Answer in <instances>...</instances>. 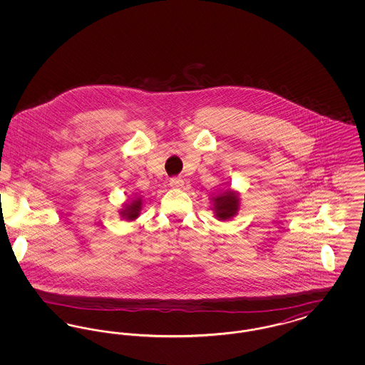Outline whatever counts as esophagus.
<instances>
[{
	"instance_id": "esophagus-1",
	"label": "esophagus",
	"mask_w": 365,
	"mask_h": 365,
	"mask_svg": "<svg viewBox=\"0 0 365 365\" xmlns=\"http://www.w3.org/2000/svg\"><path fill=\"white\" fill-rule=\"evenodd\" d=\"M183 185H185V182L180 176H174L170 179V186L174 189H180V187H183Z\"/></svg>"
}]
</instances>
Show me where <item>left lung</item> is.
<instances>
[{"instance_id": "obj_1", "label": "left lung", "mask_w": 365, "mask_h": 365, "mask_svg": "<svg viewBox=\"0 0 365 365\" xmlns=\"http://www.w3.org/2000/svg\"><path fill=\"white\" fill-rule=\"evenodd\" d=\"M213 202H215V212H216V216L220 219V220H227L230 217H232L237 210H238V197L234 191H225L222 195L219 197H215L213 198Z\"/></svg>"}]
</instances>
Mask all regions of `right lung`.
Returning a JSON list of instances; mask_svg holds the SVG:
<instances>
[{
    "label": "right lung",
    "mask_w": 365,
    "mask_h": 365,
    "mask_svg": "<svg viewBox=\"0 0 365 365\" xmlns=\"http://www.w3.org/2000/svg\"><path fill=\"white\" fill-rule=\"evenodd\" d=\"M139 210H140V200H135L133 204L127 205V208L123 212V215L127 220H134L138 216Z\"/></svg>",
    "instance_id": "1"
}]
</instances>
